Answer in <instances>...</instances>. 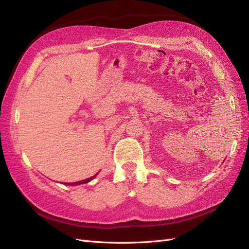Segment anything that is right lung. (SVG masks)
<instances>
[{
	"instance_id": "right-lung-1",
	"label": "right lung",
	"mask_w": 249,
	"mask_h": 249,
	"mask_svg": "<svg viewBox=\"0 0 249 249\" xmlns=\"http://www.w3.org/2000/svg\"><path fill=\"white\" fill-rule=\"evenodd\" d=\"M97 175V173H96ZM95 175V176H96ZM95 176H93V177H91V178H86V179H82V180H79V182H74V183H65L66 185H81V184H86V183H88V182H90V180H91L92 178H95Z\"/></svg>"
}]
</instances>
